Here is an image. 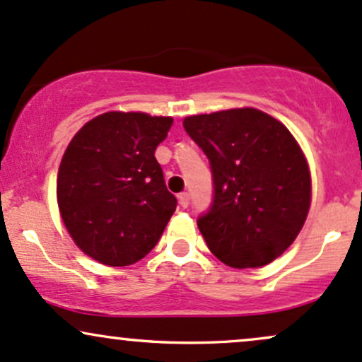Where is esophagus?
Segmentation results:
<instances>
[{"instance_id":"esophagus-1","label":"esophagus","mask_w":362,"mask_h":362,"mask_svg":"<svg viewBox=\"0 0 362 362\" xmlns=\"http://www.w3.org/2000/svg\"><path fill=\"white\" fill-rule=\"evenodd\" d=\"M177 200H180V205L182 209H186V206L189 205V194L188 193H181L180 197H177Z\"/></svg>"}]
</instances>
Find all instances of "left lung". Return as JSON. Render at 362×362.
Returning <instances> with one entry per match:
<instances>
[{"instance_id":"8db88e82","label":"left lung","mask_w":362,"mask_h":362,"mask_svg":"<svg viewBox=\"0 0 362 362\" xmlns=\"http://www.w3.org/2000/svg\"><path fill=\"white\" fill-rule=\"evenodd\" d=\"M182 127L212 170V203L197 221L209 250L234 269L274 262L310 210V169L298 141L251 107L189 116Z\"/></svg>"}]
</instances>
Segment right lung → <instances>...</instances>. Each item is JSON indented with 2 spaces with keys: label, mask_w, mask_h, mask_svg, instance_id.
Wrapping results in <instances>:
<instances>
[{
  "label": "right lung",
  "mask_w": 362,
  "mask_h": 362,
  "mask_svg": "<svg viewBox=\"0 0 362 362\" xmlns=\"http://www.w3.org/2000/svg\"><path fill=\"white\" fill-rule=\"evenodd\" d=\"M170 127L173 117L105 112L73 136L56 193L61 218L85 255L127 267L159 243L177 205L156 159Z\"/></svg>",
  "instance_id": "obj_1"
}]
</instances>
